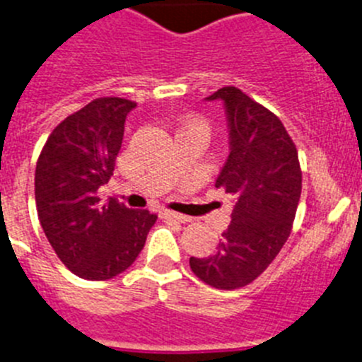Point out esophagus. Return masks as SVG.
I'll use <instances>...</instances> for the list:
<instances>
[{
  "label": "esophagus",
  "instance_id": "34e87169",
  "mask_svg": "<svg viewBox=\"0 0 362 362\" xmlns=\"http://www.w3.org/2000/svg\"><path fill=\"white\" fill-rule=\"evenodd\" d=\"M160 218L170 219V221H177V223H187L189 221L187 216H182V214H178V212H173V211H162Z\"/></svg>",
  "mask_w": 362,
  "mask_h": 362
}]
</instances>
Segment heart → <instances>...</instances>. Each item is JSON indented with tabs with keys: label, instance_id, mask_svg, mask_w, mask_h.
Here are the masks:
<instances>
[{
	"label": "heart",
	"instance_id": "obj_1",
	"mask_svg": "<svg viewBox=\"0 0 362 362\" xmlns=\"http://www.w3.org/2000/svg\"><path fill=\"white\" fill-rule=\"evenodd\" d=\"M182 128H192V130L202 132V134H204L205 137H207V124L202 123V121H198V119H189V121H185L184 127H182Z\"/></svg>",
	"mask_w": 362,
	"mask_h": 362
}]
</instances>
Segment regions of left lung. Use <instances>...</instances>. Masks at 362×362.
<instances>
[{
	"label": "left lung",
	"instance_id": "obj_1",
	"mask_svg": "<svg viewBox=\"0 0 362 362\" xmlns=\"http://www.w3.org/2000/svg\"><path fill=\"white\" fill-rule=\"evenodd\" d=\"M207 101H223L228 157L216 187L234 197L230 225L211 257L189 259L192 273L216 289H238L257 279L291 234L302 192L298 151L282 121L238 87Z\"/></svg>",
	"mask_w": 362,
	"mask_h": 362
}]
</instances>
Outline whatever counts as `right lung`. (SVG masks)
I'll return each instance as SVG.
<instances>
[{"mask_svg":"<svg viewBox=\"0 0 362 362\" xmlns=\"http://www.w3.org/2000/svg\"><path fill=\"white\" fill-rule=\"evenodd\" d=\"M132 109L134 101L123 98L93 100L52 132L37 160L40 227L80 279H114L130 268L157 221L148 211L98 198V189L112 177Z\"/></svg>","mask_w":362,"mask_h":362,"instance_id":"obj_1","label":"right lung"}]
</instances>
